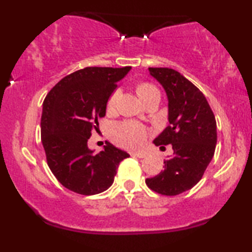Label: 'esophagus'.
Here are the masks:
<instances>
[{
  "label": "esophagus",
  "mask_w": 252,
  "mask_h": 252,
  "mask_svg": "<svg viewBox=\"0 0 252 252\" xmlns=\"http://www.w3.org/2000/svg\"><path fill=\"white\" fill-rule=\"evenodd\" d=\"M130 155L134 157H139V158H144L147 156L146 153H130Z\"/></svg>",
  "instance_id": "esophagus-1"
}]
</instances>
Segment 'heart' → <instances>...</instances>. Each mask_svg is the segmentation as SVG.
<instances>
[{"label": "heart", "instance_id": "b5f03b06", "mask_svg": "<svg viewBox=\"0 0 252 252\" xmlns=\"http://www.w3.org/2000/svg\"><path fill=\"white\" fill-rule=\"evenodd\" d=\"M155 92H158L157 88L153 85L147 84V82H142V84L136 86V93L142 101L147 99ZM118 96V91L112 93L108 102L109 109L115 108ZM113 137H115L117 142L124 147L129 148V149H140L147 140V129L137 123L124 122L115 126Z\"/></svg>", "mask_w": 252, "mask_h": 252}]
</instances>
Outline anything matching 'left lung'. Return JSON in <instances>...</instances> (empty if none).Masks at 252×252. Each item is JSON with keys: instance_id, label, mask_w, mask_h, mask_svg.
<instances>
[{"instance_id": "obj_1", "label": "left lung", "mask_w": 252, "mask_h": 252, "mask_svg": "<svg viewBox=\"0 0 252 252\" xmlns=\"http://www.w3.org/2000/svg\"><path fill=\"white\" fill-rule=\"evenodd\" d=\"M149 73L166 93L170 123L154 143L172 144L173 156L164 160V170L147 179L146 184L158 194L179 195L201 180L213 158L217 144L216 118L203 93L178 71L149 67Z\"/></svg>"}]
</instances>
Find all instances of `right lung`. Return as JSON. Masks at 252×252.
I'll list each match as a JSON object with an SVG mask.
<instances>
[{"instance_id": "1", "label": "right lung", "mask_w": 252, "mask_h": 252, "mask_svg": "<svg viewBox=\"0 0 252 252\" xmlns=\"http://www.w3.org/2000/svg\"><path fill=\"white\" fill-rule=\"evenodd\" d=\"M125 67H85L62 79L43 101L41 140L48 166L58 181L81 195H95L112 185L120 161L129 155L110 142L95 154L88 148L92 129L105 116Z\"/></svg>"}]
</instances>
